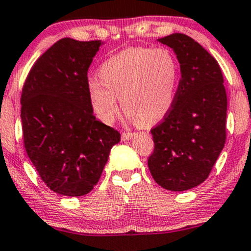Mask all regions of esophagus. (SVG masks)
I'll return each mask as SVG.
<instances>
[{
	"label": "esophagus",
	"instance_id": "1",
	"mask_svg": "<svg viewBox=\"0 0 251 251\" xmlns=\"http://www.w3.org/2000/svg\"><path fill=\"white\" fill-rule=\"evenodd\" d=\"M134 133H132V132H123L122 133V139L123 140H129L132 137H133Z\"/></svg>",
	"mask_w": 251,
	"mask_h": 251
}]
</instances>
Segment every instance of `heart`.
Here are the masks:
<instances>
[{"instance_id": "b5f03b06", "label": "heart", "mask_w": 251, "mask_h": 251, "mask_svg": "<svg viewBox=\"0 0 251 251\" xmlns=\"http://www.w3.org/2000/svg\"><path fill=\"white\" fill-rule=\"evenodd\" d=\"M179 63L162 48H128L105 60L100 80L87 81L93 112L112 123L120 97L123 110L139 125L159 122L171 110L179 80Z\"/></svg>"}]
</instances>
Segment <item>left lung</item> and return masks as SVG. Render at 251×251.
I'll use <instances>...</instances> for the list:
<instances>
[{"label": "left lung", "instance_id": "obj_1", "mask_svg": "<svg viewBox=\"0 0 251 251\" xmlns=\"http://www.w3.org/2000/svg\"><path fill=\"white\" fill-rule=\"evenodd\" d=\"M158 41L176 53L181 78L171 110L151 129L149 168L162 188L182 192L209 176L225 147L227 93L219 63L198 42L183 34Z\"/></svg>", "mask_w": 251, "mask_h": 251}]
</instances>
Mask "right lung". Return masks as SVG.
I'll return each instance as SVG.
<instances>
[{
	"label": "right lung",
	"mask_w": 251,
	"mask_h": 251,
	"mask_svg": "<svg viewBox=\"0 0 251 251\" xmlns=\"http://www.w3.org/2000/svg\"><path fill=\"white\" fill-rule=\"evenodd\" d=\"M101 41L62 38L30 69L21 96L23 144L51 191L81 196L97 185L120 133L96 119L87 70Z\"/></svg>",
	"instance_id": "1"
}]
</instances>
